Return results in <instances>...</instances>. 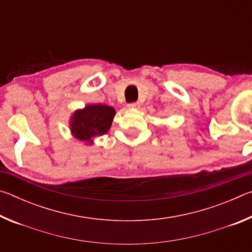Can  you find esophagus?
Listing matches in <instances>:
<instances>
[{
  "label": "esophagus",
  "instance_id": "esophagus-1",
  "mask_svg": "<svg viewBox=\"0 0 252 252\" xmlns=\"http://www.w3.org/2000/svg\"><path fill=\"white\" fill-rule=\"evenodd\" d=\"M127 106H129L130 109H139L140 108V103H139V102H132V103L127 104Z\"/></svg>",
  "mask_w": 252,
  "mask_h": 252
}]
</instances>
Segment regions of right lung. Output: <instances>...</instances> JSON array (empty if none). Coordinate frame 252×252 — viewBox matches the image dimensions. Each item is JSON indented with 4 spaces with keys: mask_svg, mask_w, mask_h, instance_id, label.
Masks as SVG:
<instances>
[{
    "mask_svg": "<svg viewBox=\"0 0 252 252\" xmlns=\"http://www.w3.org/2000/svg\"><path fill=\"white\" fill-rule=\"evenodd\" d=\"M116 110L105 104H90L75 111L71 118V132L81 141L90 142L109 131Z\"/></svg>",
    "mask_w": 252,
    "mask_h": 252,
    "instance_id": "1",
    "label": "right lung"
}]
</instances>
